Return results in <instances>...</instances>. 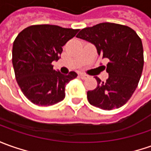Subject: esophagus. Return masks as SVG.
Returning a JSON list of instances; mask_svg holds the SVG:
<instances>
[{
  "label": "esophagus",
  "mask_w": 151,
  "mask_h": 151,
  "mask_svg": "<svg viewBox=\"0 0 151 151\" xmlns=\"http://www.w3.org/2000/svg\"><path fill=\"white\" fill-rule=\"evenodd\" d=\"M79 77L82 78V79H87V78H88V76L85 75V74H80Z\"/></svg>",
  "instance_id": "obj_1"
}]
</instances>
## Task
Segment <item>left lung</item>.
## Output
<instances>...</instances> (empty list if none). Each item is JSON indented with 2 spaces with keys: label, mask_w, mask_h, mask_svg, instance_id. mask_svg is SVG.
<instances>
[{
  "label": "left lung",
  "mask_w": 151,
  "mask_h": 151,
  "mask_svg": "<svg viewBox=\"0 0 151 151\" xmlns=\"http://www.w3.org/2000/svg\"><path fill=\"white\" fill-rule=\"evenodd\" d=\"M78 38L95 45L97 54L108 63L106 82L96 77V88L87 93L91 105L112 110L126 104L139 83L143 66V45L132 28L115 23H100L80 30Z\"/></svg>",
  "instance_id": "left-lung-1"
}]
</instances>
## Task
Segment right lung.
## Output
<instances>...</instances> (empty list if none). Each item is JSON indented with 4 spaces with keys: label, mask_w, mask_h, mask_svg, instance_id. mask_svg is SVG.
I'll return each instance as SVG.
<instances>
[{
    "label": "right lung",
    "mask_w": 151,
    "mask_h": 151,
    "mask_svg": "<svg viewBox=\"0 0 151 151\" xmlns=\"http://www.w3.org/2000/svg\"><path fill=\"white\" fill-rule=\"evenodd\" d=\"M79 29L52 24L31 25L15 38L12 63L17 83L24 95L34 104L51 106L65 97V86L77 78L75 72L62 74L54 69L63 46Z\"/></svg>",
    "instance_id": "1"
}]
</instances>
